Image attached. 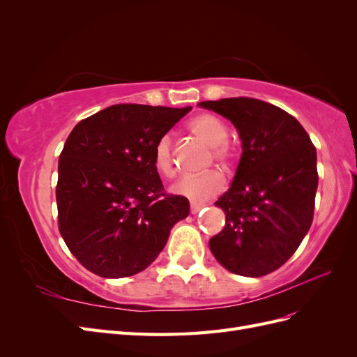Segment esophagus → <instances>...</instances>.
Listing matches in <instances>:
<instances>
[{
    "label": "esophagus",
    "mask_w": 357,
    "mask_h": 357,
    "mask_svg": "<svg viewBox=\"0 0 357 357\" xmlns=\"http://www.w3.org/2000/svg\"><path fill=\"white\" fill-rule=\"evenodd\" d=\"M204 207H205V204H202V202H190V213H192V214H197V213H199Z\"/></svg>",
    "instance_id": "34e87169"
}]
</instances>
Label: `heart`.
<instances>
[{"mask_svg":"<svg viewBox=\"0 0 357 357\" xmlns=\"http://www.w3.org/2000/svg\"><path fill=\"white\" fill-rule=\"evenodd\" d=\"M189 129L205 144L211 146V159L219 165L229 168L235 159V147L228 139V126L220 117L211 113H199L190 119ZM153 165L162 177H172L176 172L172 159V139L169 134L162 135L153 149ZM176 195L192 201H204L215 197L225 189L222 172L210 169L201 174H188L172 185Z\"/></svg>","mask_w":357,"mask_h":357,"instance_id":"b5f03b06","label":"heart"}]
</instances>
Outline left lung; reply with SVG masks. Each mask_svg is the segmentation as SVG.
Wrapping results in <instances>:
<instances>
[{"label":"left lung","instance_id":"1","mask_svg":"<svg viewBox=\"0 0 357 357\" xmlns=\"http://www.w3.org/2000/svg\"><path fill=\"white\" fill-rule=\"evenodd\" d=\"M199 105L229 119L243 142L232 185L214 202L226 222L210 250L234 274L266 275L289 261L311 226L316 147L294 116L269 102L240 96Z\"/></svg>","mask_w":357,"mask_h":357}]
</instances>
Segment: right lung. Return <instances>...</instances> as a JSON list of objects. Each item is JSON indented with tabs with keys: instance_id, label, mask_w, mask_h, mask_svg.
<instances>
[{
	"instance_id": "add662e5",
	"label": "right lung",
	"mask_w": 357,
	"mask_h": 357,
	"mask_svg": "<svg viewBox=\"0 0 357 357\" xmlns=\"http://www.w3.org/2000/svg\"><path fill=\"white\" fill-rule=\"evenodd\" d=\"M190 109L116 104L74 126L59 156L58 228L88 271L142 273L188 218V198L164 192L153 149Z\"/></svg>"
}]
</instances>
